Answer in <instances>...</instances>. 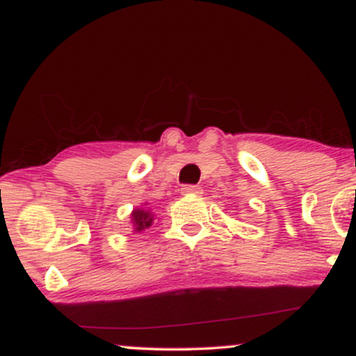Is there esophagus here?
<instances>
[{"instance_id": "34e87169", "label": "esophagus", "mask_w": 356, "mask_h": 356, "mask_svg": "<svg viewBox=\"0 0 356 356\" xmlns=\"http://www.w3.org/2000/svg\"><path fill=\"white\" fill-rule=\"evenodd\" d=\"M181 192L184 195H199L202 194V189L199 186H182Z\"/></svg>"}]
</instances>
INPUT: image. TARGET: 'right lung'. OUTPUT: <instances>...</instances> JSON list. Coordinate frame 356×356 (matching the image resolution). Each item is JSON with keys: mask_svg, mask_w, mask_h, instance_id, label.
<instances>
[{"mask_svg": "<svg viewBox=\"0 0 356 356\" xmlns=\"http://www.w3.org/2000/svg\"><path fill=\"white\" fill-rule=\"evenodd\" d=\"M155 219V214L147 206V202L142 204L140 207H136L132 212H130V226H132V232H142L149 229L152 226Z\"/></svg>", "mask_w": 356, "mask_h": 356, "instance_id": "add662e5", "label": "right lung"}]
</instances>
